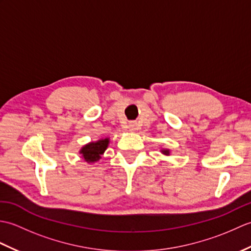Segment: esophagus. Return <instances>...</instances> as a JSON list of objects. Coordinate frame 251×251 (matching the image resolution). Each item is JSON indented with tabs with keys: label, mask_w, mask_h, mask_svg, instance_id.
<instances>
[{
	"label": "esophagus",
	"mask_w": 251,
	"mask_h": 251,
	"mask_svg": "<svg viewBox=\"0 0 251 251\" xmlns=\"http://www.w3.org/2000/svg\"><path fill=\"white\" fill-rule=\"evenodd\" d=\"M127 127H128V129L130 131H135L137 129V124H136V123H129L128 126H127Z\"/></svg>",
	"instance_id": "esophagus-1"
}]
</instances>
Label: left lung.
Listing matches in <instances>:
<instances>
[{"label":"left lung","mask_w":251,"mask_h":251,"mask_svg":"<svg viewBox=\"0 0 251 251\" xmlns=\"http://www.w3.org/2000/svg\"><path fill=\"white\" fill-rule=\"evenodd\" d=\"M161 152L164 154V155H166V156L170 155V150H169V149H161Z\"/></svg>","instance_id":"left-lung-1"}]
</instances>
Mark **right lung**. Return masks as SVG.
<instances>
[{
  "label": "right lung",
  "mask_w": 251,
  "mask_h": 251,
  "mask_svg": "<svg viewBox=\"0 0 251 251\" xmlns=\"http://www.w3.org/2000/svg\"><path fill=\"white\" fill-rule=\"evenodd\" d=\"M110 138H101L97 141H92L81 148L79 154L83 161L88 164H94L98 162L103 155L106 149L109 147Z\"/></svg>",
  "instance_id": "1"
}]
</instances>
